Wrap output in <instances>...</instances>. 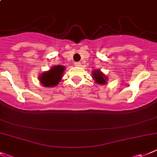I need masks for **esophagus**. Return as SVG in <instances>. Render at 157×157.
Wrapping results in <instances>:
<instances>
[{
    "label": "esophagus",
    "instance_id": "esophagus-1",
    "mask_svg": "<svg viewBox=\"0 0 157 157\" xmlns=\"http://www.w3.org/2000/svg\"><path fill=\"white\" fill-rule=\"evenodd\" d=\"M74 65H75V66H77V67H80V65H81V63H80V62H75Z\"/></svg>",
    "mask_w": 157,
    "mask_h": 157
}]
</instances>
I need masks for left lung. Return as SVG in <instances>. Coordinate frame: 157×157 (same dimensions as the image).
<instances>
[{"label": "left lung", "instance_id": "left-lung-1", "mask_svg": "<svg viewBox=\"0 0 157 157\" xmlns=\"http://www.w3.org/2000/svg\"><path fill=\"white\" fill-rule=\"evenodd\" d=\"M92 76H93L92 78L95 80V82L99 84H105L107 83V79H108L99 69L94 71L93 73H92Z\"/></svg>", "mask_w": 157, "mask_h": 157}]
</instances>
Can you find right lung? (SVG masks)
I'll return each mask as SVG.
<instances>
[{
  "instance_id": "right-lung-1",
  "label": "right lung",
  "mask_w": 157,
  "mask_h": 157,
  "mask_svg": "<svg viewBox=\"0 0 157 157\" xmlns=\"http://www.w3.org/2000/svg\"><path fill=\"white\" fill-rule=\"evenodd\" d=\"M65 66L55 65L53 66L49 71L44 72L40 75L39 81L44 87H54L61 81L62 78Z\"/></svg>"
}]
</instances>
